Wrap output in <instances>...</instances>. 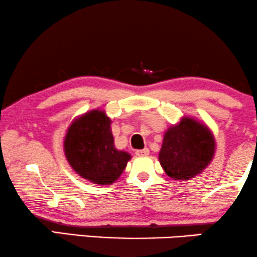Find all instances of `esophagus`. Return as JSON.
Masks as SVG:
<instances>
[{"mask_svg":"<svg viewBox=\"0 0 257 257\" xmlns=\"http://www.w3.org/2000/svg\"><path fill=\"white\" fill-rule=\"evenodd\" d=\"M136 156H139V157H143V156H148V155H149V149H142V150H137L136 151Z\"/></svg>","mask_w":257,"mask_h":257,"instance_id":"1","label":"esophagus"}]
</instances>
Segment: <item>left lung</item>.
<instances>
[{
  "mask_svg": "<svg viewBox=\"0 0 257 257\" xmlns=\"http://www.w3.org/2000/svg\"><path fill=\"white\" fill-rule=\"evenodd\" d=\"M215 148L214 135L205 122L183 116L164 133L158 160L170 178L185 182L207 168Z\"/></svg>",
  "mask_w": 257,
  "mask_h": 257,
  "instance_id": "1",
  "label": "left lung"
}]
</instances>
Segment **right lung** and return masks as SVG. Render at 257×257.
Listing matches in <instances>:
<instances>
[{"instance_id":"1","label":"right lung","mask_w":257,"mask_h":257,"mask_svg":"<svg viewBox=\"0 0 257 257\" xmlns=\"http://www.w3.org/2000/svg\"><path fill=\"white\" fill-rule=\"evenodd\" d=\"M110 124L106 111L97 108L75 117L64 137L68 164L81 178L96 185L116 182L132 160L127 151L115 148Z\"/></svg>"}]
</instances>
